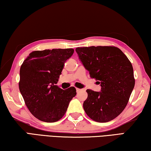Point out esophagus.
Segmentation results:
<instances>
[{
	"label": "esophagus",
	"mask_w": 151,
	"mask_h": 151,
	"mask_svg": "<svg viewBox=\"0 0 151 151\" xmlns=\"http://www.w3.org/2000/svg\"><path fill=\"white\" fill-rule=\"evenodd\" d=\"M76 92H77V93H78V92H80V91H84L83 89L78 88H76Z\"/></svg>",
	"instance_id": "esophagus-1"
}]
</instances>
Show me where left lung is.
Segmentation results:
<instances>
[{
  "label": "left lung",
  "instance_id": "8db88e82",
  "mask_svg": "<svg viewBox=\"0 0 151 151\" xmlns=\"http://www.w3.org/2000/svg\"><path fill=\"white\" fill-rule=\"evenodd\" d=\"M76 52L91 77L101 86V92L86 90L84 110L96 122L112 121L123 111L134 88L131 63L115 47H78Z\"/></svg>",
  "mask_w": 151,
  "mask_h": 151
}]
</instances>
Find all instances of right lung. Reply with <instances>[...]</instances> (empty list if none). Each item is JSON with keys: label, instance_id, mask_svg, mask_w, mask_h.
Returning <instances> with one entry per match:
<instances>
[{"label": "right lung", "instance_id": "add662e5", "mask_svg": "<svg viewBox=\"0 0 151 151\" xmlns=\"http://www.w3.org/2000/svg\"><path fill=\"white\" fill-rule=\"evenodd\" d=\"M73 52V48L33 51L20 66V92L30 112L40 121H58L76 96L74 86L63 90L55 85Z\"/></svg>", "mask_w": 151, "mask_h": 151}]
</instances>
